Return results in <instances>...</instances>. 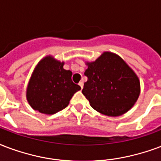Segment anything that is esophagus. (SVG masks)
<instances>
[{"mask_svg":"<svg viewBox=\"0 0 161 161\" xmlns=\"http://www.w3.org/2000/svg\"><path fill=\"white\" fill-rule=\"evenodd\" d=\"M78 84H79V86L81 87V89H83V81L79 82V83H78Z\"/></svg>","mask_w":161,"mask_h":161,"instance_id":"34e87169","label":"esophagus"}]
</instances>
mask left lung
Here are the masks:
<instances>
[{
	"instance_id": "left-lung-1",
	"label": "left lung",
	"mask_w": 161,
	"mask_h": 161,
	"mask_svg": "<svg viewBox=\"0 0 161 161\" xmlns=\"http://www.w3.org/2000/svg\"><path fill=\"white\" fill-rule=\"evenodd\" d=\"M86 65L84 75L88 80L82 93L94 110L105 116H118L133 106L140 94V83L120 56L104 52Z\"/></svg>"
}]
</instances>
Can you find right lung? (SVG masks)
Instances as JSON below:
<instances>
[{
	"mask_svg": "<svg viewBox=\"0 0 161 161\" xmlns=\"http://www.w3.org/2000/svg\"><path fill=\"white\" fill-rule=\"evenodd\" d=\"M64 62L49 56L34 68L27 88V100L34 110L52 115L63 110L81 87L72 81V72L63 68Z\"/></svg>",
	"mask_w": 161,
	"mask_h": 161,
	"instance_id": "right-lung-1",
	"label": "right lung"
}]
</instances>
